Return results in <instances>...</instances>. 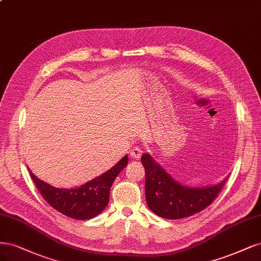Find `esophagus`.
<instances>
[{
  "label": "esophagus",
  "instance_id": "obj_1",
  "mask_svg": "<svg viewBox=\"0 0 261 261\" xmlns=\"http://www.w3.org/2000/svg\"><path fill=\"white\" fill-rule=\"evenodd\" d=\"M142 153H143V150L140 148V147H133L132 149H131V152H130V157L131 158H136V159H139L141 156H142Z\"/></svg>",
  "mask_w": 261,
  "mask_h": 261
}]
</instances>
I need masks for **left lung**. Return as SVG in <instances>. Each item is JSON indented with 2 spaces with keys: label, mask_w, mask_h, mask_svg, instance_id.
<instances>
[{
  "label": "left lung",
  "mask_w": 261,
  "mask_h": 261,
  "mask_svg": "<svg viewBox=\"0 0 261 261\" xmlns=\"http://www.w3.org/2000/svg\"><path fill=\"white\" fill-rule=\"evenodd\" d=\"M141 162L145 168V197L149 209L165 219H182L208 207L222 190L219 184L206 188H189L173 180L148 154Z\"/></svg>",
  "instance_id": "8db88e82"
}]
</instances>
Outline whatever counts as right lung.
<instances>
[{
  "label": "right lung",
  "mask_w": 261,
  "mask_h": 261,
  "mask_svg": "<svg viewBox=\"0 0 261 261\" xmlns=\"http://www.w3.org/2000/svg\"><path fill=\"white\" fill-rule=\"evenodd\" d=\"M128 165V155L122 157L112 169L80 188L58 189L38 179L30 170L37 189L46 203L57 212L77 220L94 218L103 212L109 201V192L117 175Z\"/></svg>",
  "instance_id": "add662e5"
}]
</instances>
